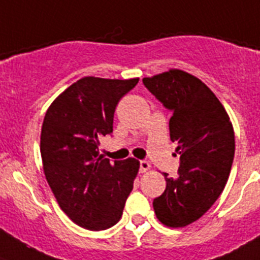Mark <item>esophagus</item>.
Returning <instances> with one entry per match:
<instances>
[{"label":"esophagus","instance_id":"34e87169","mask_svg":"<svg viewBox=\"0 0 260 260\" xmlns=\"http://www.w3.org/2000/svg\"><path fill=\"white\" fill-rule=\"evenodd\" d=\"M150 169V164L148 162L147 160H140V172L144 173V172H147Z\"/></svg>","mask_w":260,"mask_h":260}]
</instances>
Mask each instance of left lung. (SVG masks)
<instances>
[{"instance_id":"8db88e82","label":"left lung","mask_w":260,"mask_h":260,"mask_svg":"<svg viewBox=\"0 0 260 260\" xmlns=\"http://www.w3.org/2000/svg\"><path fill=\"white\" fill-rule=\"evenodd\" d=\"M147 87L172 115L171 140L177 143V177L153 200L157 218L169 228H184L211 208L228 182L234 160V129L221 102L205 83L181 70L144 78Z\"/></svg>"}]
</instances>
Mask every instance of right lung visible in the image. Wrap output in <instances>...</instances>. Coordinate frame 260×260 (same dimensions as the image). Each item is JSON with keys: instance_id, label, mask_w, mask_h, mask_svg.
Returning <instances> with one entry per match:
<instances>
[{"instance_id": "right-lung-1", "label": "right lung", "mask_w": 260, "mask_h": 260, "mask_svg": "<svg viewBox=\"0 0 260 260\" xmlns=\"http://www.w3.org/2000/svg\"><path fill=\"white\" fill-rule=\"evenodd\" d=\"M137 82L86 76L60 93L45 115L41 156L46 180L60 209L88 230L116 224L134 189L139 161L104 158L99 145L112 134L117 103Z\"/></svg>"}]
</instances>
